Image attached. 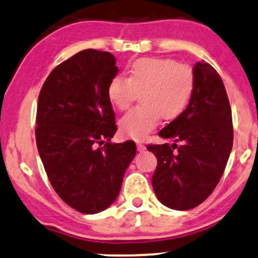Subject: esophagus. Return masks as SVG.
I'll return each instance as SVG.
<instances>
[{
	"instance_id": "esophagus-1",
	"label": "esophagus",
	"mask_w": 258,
	"mask_h": 258,
	"mask_svg": "<svg viewBox=\"0 0 258 258\" xmlns=\"http://www.w3.org/2000/svg\"><path fill=\"white\" fill-rule=\"evenodd\" d=\"M145 150H146V146H145L144 144H138V151H139V152H144Z\"/></svg>"
}]
</instances>
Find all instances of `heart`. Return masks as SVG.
Listing matches in <instances>:
<instances>
[{
  "instance_id": "1",
  "label": "heart",
  "mask_w": 258,
  "mask_h": 258,
  "mask_svg": "<svg viewBox=\"0 0 258 258\" xmlns=\"http://www.w3.org/2000/svg\"><path fill=\"white\" fill-rule=\"evenodd\" d=\"M195 83V72L187 63L156 57L135 61L128 78L116 76L107 88L111 104L119 110H126L140 93L142 105L120 118V134L142 140L156 128L160 117L171 120L180 116L189 104Z\"/></svg>"
}]
</instances>
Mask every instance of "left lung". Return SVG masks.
I'll use <instances>...</instances> for the list:
<instances>
[{"label":"left lung","instance_id":"left-lung-1","mask_svg":"<svg viewBox=\"0 0 258 258\" xmlns=\"http://www.w3.org/2000/svg\"><path fill=\"white\" fill-rule=\"evenodd\" d=\"M193 72L196 83L188 106L158 133L160 138L172 139V146H147L157 157L154 193L174 210L198 207L213 193L233 146L232 110L220 75L202 61Z\"/></svg>","mask_w":258,"mask_h":258}]
</instances>
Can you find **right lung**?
I'll use <instances>...</instances> for the list:
<instances>
[{
  "mask_svg": "<svg viewBox=\"0 0 258 258\" xmlns=\"http://www.w3.org/2000/svg\"><path fill=\"white\" fill-rule=\"evenodd\" d=\"M117 74L111 53L86 49L57 65L39 92V157L57 196L82 214L116 201L136 154L134 141L111 142L117 125L107 88Z\"/></svg>",
  "mask_w": 258,
  "mask_h": 258,
  "instance_id": "obj_1",
  "label": "right lung"
}]
</instances>
